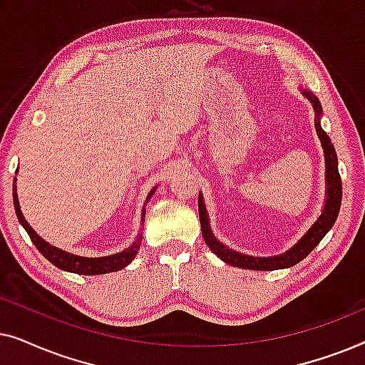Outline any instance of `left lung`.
Here are the masks:
<instances>
[{
  "instance_id": "8db88e82",
  "label": "left lung",
  "mask_w": 365,
  "mask_h": 365,
  "mask_svg": "<svg viewBox=\"0 0 365 365\" xmlns=\"http://www.w3.org/2000/svg\"><path fill=\"white\" fill-rule=\"evenodd\" d=\"M304 94L311 99L314 111L317 114L316 119V131L322 141L324 148V156H326V176H327V199L326 206H324V211L314 226L309 229V231L304 234L301 241H299L296 246L289 249L287 252L281 254V256L274 257H252L246 256V254H239L227 246H224L217 241L216 237L212 236L211 227H209L207 221V212L206 207H204L202 196H199V219H201V229H202V237L209 249L216 254L217 257H221L224 262L231 264V266L242 267V269H254V271H274V269H284L296 266L297 262H301L304 257H307L309 254L312 252V249L317 246L319 242L322 241V237L329 232V229L334 226L336 222L339 209H341V201H342V181L341 174H339L337 168V154L336 149H334L331 139L326 134V131L319 124V116L322 114V108L319 99L314 96V94L304 91Z\"/></svg>"
}]
</instances>
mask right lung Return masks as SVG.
<instances>
[{
	"mask_svg": "<svg viewBox=\"0 0 365 365\" xmlns=\"http://www.w3.org/2000/svg\"><path fill=\"white\" fill-rule=\"evenodd\" d=\"M14 182H16V181H14ZM154 191H151V194ZM151 194H149V197H151ZM13 201H14V211H16V216L19 219V222H21V226L26 229V232L29 234V237H31L34 246H36L38 251L41 252L49 262L54 264V266L59 267V269H63V271L74 272V274H84V276H98V274L119 271V269L126 267L128 264L131 262L134 257H136V254L139 251V246H141L143 237H141V234H139V236L136 237V241H134L131 246H129L128 249H124V251H121V252L113 254V256H108V257L74 256V254L64 252V251H61V249L54 247V246H51V244H48L46 241H43V239L33 231V227L29 226L28 221L23 216L21 209H19L16 184H13ZM144 212H146V209L143 211L141 224L144 222Z\"/></svg>",
	"mask_w": 365,
	"mask_h": 365,
	"instance_id": "1",
	"label": "right lung"
}]
</instances>
